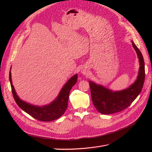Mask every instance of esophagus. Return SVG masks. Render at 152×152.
<instances>
[{
  "instance_id": "obj_1",
  "label": "esophagus",
  "mask_w": 152,
  "mask_h": 152,
  "mask_svg": "<svg viewBox=\"0 0 152 152\" xmlns=\"http://www.w3.org/2000/svg\"><path fill=\"white\" fill-rule=\"evenodd\" d=\"M81 73L83 75L87 76V75H89V71H88V69H87L86 68H83L81 69Z\"/></svg>"
}]
</instances>
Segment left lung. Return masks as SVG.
<instances>
[{
  "instance_id": "left-lung-1",
  "label": "left lung",
  "mask_w": 152,
  "mask_h": 152,
  "mask_svg": "<svg viewBox=\"0 0 152 152\" xmlns=\"http://www.w3.org/2000/svg\"><path fill=\"white\" fill-rule=\"evenodd\" d=\"M132 45L139 60V69L136 80L127 89L113 91L107 87L89 81L93 104L102 114L110 115L128 107L140 93L145 80V64L143 56L133 41Z\"/></svg>"
}]
</instances>
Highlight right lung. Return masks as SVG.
Here are the masks:
<instances>
[{
	"label": "right lung",
	"instance_id": "1",
	"mask_svg": "<svg viewBox=\"0 0 152 152\" xmlns=\"http://www.w3.org/2000/svg\"><path fill=\"white\" fill-rule=\"evenodd\" d=\"M9 79L13 96L19 107L37 120L41 121H51L59 118L65 113L68 107L69 94L71 88L77 82V75H75L68 79V81L62 87L57 98L49 104L43 106L32 105L20 99L12 84L10 70L9 73Z\"/></svg>",
	"mask_w": 152,
	"mask_h": 152
}]
</instances>
